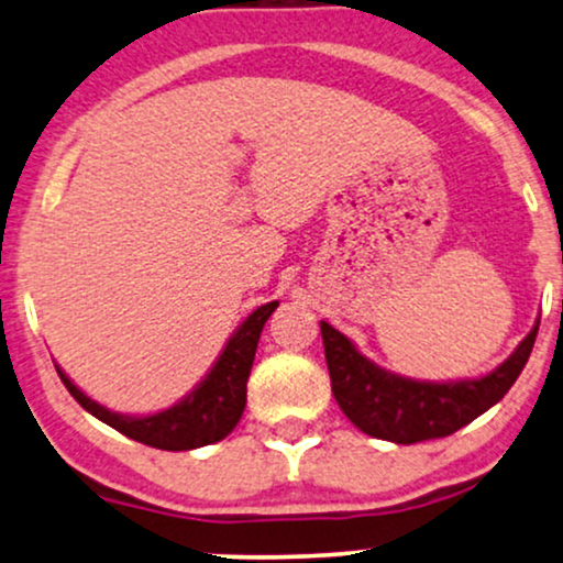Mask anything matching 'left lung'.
<instances>
[{"label":"left lung","instance_id":"8db88e82","mask_svg":"<svg viewBox=\"0 0 563 563\" xmlns=\"http://www.w3.org/2000/svg\"><path fill=\"white\" fill-rule=\"evenodd\" d=\"M540 321L495 372L464 382H413L385 372L355 350L345 334L321 321L332 393L342 413L372 438L413 445L459 432L493 408L530 361Z\"/></svg>","mask_w":563,"mask_h":563}]
</instances>
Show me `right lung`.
<instances>
[{
  "label": "right lung",
  "instance_id": "1",
  "mask_svg": "<svg viewBox=\"0 0 563 563\" xmlns=\"http://www.w3.org/2000/svg\"><path fill=\"white\" fill-rule=\"evenodd\" d=\"M279 302H266L244 319V323L231 334V340L223 347L221 358L210 368V374L197 385L184 400L170 406L168 411L152 416H123L112 413L97 400L86 398L73 382L65 376L59 366L57 374L68 393L78 400V406L86 408L99 421L118 429L125 438L144 442L150 448L161 451H195V448L213 445L223 440L236 421L242 419L244 402H247V379L253 368L257 340H261L263 323L274 313Z\"/></svg>",
  "mask_w": 563,
  "mask_h": 563
}]
</instances>
